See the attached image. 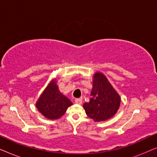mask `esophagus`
I'll return each instance as SVG.
<instances>
[{
	"instance_id": "1",
	"label": "esophagus",
	"mask_w": 157,
	"mask_h": 157,
	"mask_svg": "<svg viewBox=\"0 0 157 157\" xmlns=\"http://www.w3.org/2000/svg\"><path fill=\"white\" fill-rule=\"evenodd\" d=\"M75 102H76V104H82V99H81V98H76V99H75Z\"/></svg>"
}]
</instances>
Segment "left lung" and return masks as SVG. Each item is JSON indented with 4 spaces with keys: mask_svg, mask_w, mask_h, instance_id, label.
<instances>
[{
    "mask_svg": "<svg viewBox=\"0 0 157 157\" xmlns=\"http://www.w3.org/2000/svg\"><path fill=\"white\" fill-rule=\"evenodd\" d=\"M90 101L83 104L89 117L95 121H104L116 114L121 98L106 76L100 72L94 75Z\"/></svg>",
    "mask_w": 157,
    "mask_h": 157,
    "instance_id": "left-lung-1",
    "label": "left lung"
}]
</instances>
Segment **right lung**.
<instances>
[{
	"mask_svg": "<svg viewBox=\"0 0 157 157\" xmlns=\"http://www.w3.org/2000/svg\"><path fill=\"white\" fill-rule=\"evenodd\" d=\"M73 104L60 92L56 81L52 80L40 95L36 104L38 110L48 119L61 117Z\"/></svg>",
	"mask_w": 157,
	"mask_h": 157,
	"instance_id": "1",
	"label": "right lung"
}]
</instances>
